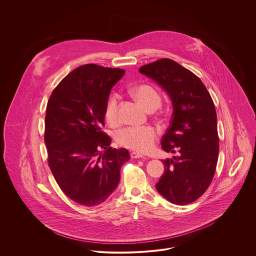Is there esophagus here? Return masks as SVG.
<instances>
[{"instance_id": "1", "label": "esophagus", "mask_w": 256, "mask_h": 256, "mask_svg": "<svg viewBox=\"0 0 256 256\" xmlns=\"http://www.w3.org/2000/svg\"><path fill=\"white\" fill-rule=\"evenodd\" d=\"M130 156H132V158H144V156L142 154H139V152H130Z\"/></svg>"}]
</instances>
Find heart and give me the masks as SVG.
Here are the masks:
<instances>
[{
  "mask_svg": "<svg viewBox=\"0 0 256 256\" xmlns=\"http://www.w3.org/2000/svg\"><path fill=\"white\" fill-rule=\"evenodd\" d=\"M132 94L148 110H156L161 104V96L158 91L148 84H140L134 87ZM119 95L114 93L108 100L104 116L110 124L119 121ZM158 132L154 128L146 126H128L119 130L116 136V142L120 146L128 148L139 152L150 150L156 142Z\"/></svg>",
  "mask_w": 256,
  "mask_h": 256,
  "instance_id": "1",
  "label": "heart"
}]
</instances>
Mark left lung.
Returning <instances> with one entry per match:
<instances>
[{
  "instance_id": "obj_1",
  "label": "left lung",
  "mask_w": 256,
  "mask_h": 256,
  "mask_svg": "<svg viewBox=\"0 0 256 256\" xmlns=\"http://www.w3.org/2000/svg\"><path fill=\"white\" fill-rule=\"evenodd\" d=\"M139 72L168 92L174 108L161 148L178 156L163 160L165 172L156 190L172 204H191L204 194L217 167L219 136L213 100L198 76L169 58L143 65Z\"/></svg>"
}]
</instances>
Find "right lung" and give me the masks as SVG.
I'll list each match as a JSON object with an SVG mask.
<instances>
[{"label":"right lung","mask_w":256,"mask_h":256,"mask_svg":"<svg viewBox=\"0 0 256 256\" xmlns=\"http://www.w3.org/2000/svg\"><path fill=\"white\" fill-rule=\"evenodd\" d=\"M124 73L96 64L80 66L54 89L47 104L50 169L62 192L84 206H98L113 193L122 164L130 158L126 148H111L102 130L110 90Z\"/></svg>","instance_id":"1"}]
</instances>
